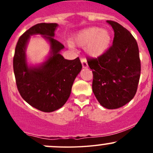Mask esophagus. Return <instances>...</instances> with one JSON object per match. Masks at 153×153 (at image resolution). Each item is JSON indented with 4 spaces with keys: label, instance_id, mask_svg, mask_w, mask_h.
Listing matches in <instances>:
<instances>
[{
    "label": "esophagus",
    "instance_id": "1",
    "mask_svg": "<svg viewBox=\"0 0 153 153\" xmlns=\"http://www.w3.org/2000/svg\"><path fill=\"white\" fill-rule=\"evenodd\" d=\"M81 64H82V67L83 68H86L88 67L87 61H86L85 58H81Z\"/></svg>",
    "mask_w": 153,
    "mask_h": 153
}]
</instances>
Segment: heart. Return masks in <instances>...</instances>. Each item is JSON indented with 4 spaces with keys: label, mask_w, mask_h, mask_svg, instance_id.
I'll return each mask as SVG.
<instances>
[{
    "label": "heart",
    "mask_w": 153,
    "mask_h": 153,
    "mask_svg": "<svg viewBox=\"0 0 153 153\" xmlns=\"http://www.w3.org/2000/svg\"><path fill=\"white\" fill-rule=\"evenodd\" d=\"M110 42L109 31L98 27H89L80 31L72 41L75 45L85 47L86 52L93 57L103 55L109 48Z\"/></svg>",
    "instance_id": "heart-1"
}]
</instances>
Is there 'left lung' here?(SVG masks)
<instances>
[{
    "label": "left lung",
    "mask_w": 153,
    "mask_h": 153,
    "mask_svg": "<svg viewBox=\"0 0 153 153\" xmlns=\"http://www.w3.org/2000/svg\"><path fill=\"white\" fill-rule=\"evenodd\" d=\"M114 32L112 45L98 58L87 57L92 69V91L101 106L118 109L135 96L141 75L138 44L126 29L107 21Z\"/></svg>",
    "instance_id": "left-lung-1"
}]
</instances>
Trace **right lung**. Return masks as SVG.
Here are the masks:
<instances>
[{
  "mask_svg": "<svg viewBox=\"0 0 153 153\" xmlns=\"http://www.w3.org/2000/svg\"><path fill=\"white\" fill-rule=\"evenodd\" d=\"M57 24L41 23L26 31L18 39L13 57L17 88L24 100L42 112H50L64 105L71 93L75 78L81 70L79 58L64 59L59 54L64 46L53 38ZM40 33L50 41L52 55L40 68H29L25 48L30 35Z\"/></svg>",
  "mask_w": 153,
  "mask_h": 153,
  "instance_id": "add662e5",
  "label": "right lung"
}]
</instances>
